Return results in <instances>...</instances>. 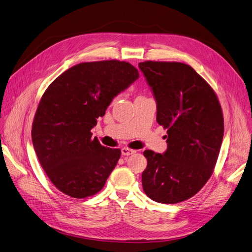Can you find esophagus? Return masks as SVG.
<instances>
[{
	"label": "esophagus",
	"instance_id": "obj_1",
	"mask_svg": "<svg viewBox=\"0 0 252 252\" xmlns=\"http://www.w3.org/2000/svg\"><path fill=\"white\" fill-rule=\"evenodd\" d=\"M121 152H122V156H130V155L135 154V150L124 147V148L121 149Z\"/></svg>",
	"mask_w": 252,
	"mask_h": 252
}]
</instances>
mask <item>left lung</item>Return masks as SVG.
Here are the masks:
<instances>
[{
    "label": "left lung",
    "mask_w": 252,
    "mask_h": 252,
    "mask_svg": "<svg viewBox=\"0 0 252 252\" xmlns=\"http://www.w3.org/2000/svg\"><path fill=\"white\" fill-rule=\"evenodd\" d=\"M157 102V122L167 129L163 154L145 150L142 185L151 200L180 203L199 192L211 177L224 135L215 91L189 65L139 63Z\"/></svg>",
    "instance_id": "obj_1"
}]
</instances>
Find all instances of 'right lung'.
Segmentation results:
<instances>
[{
  "label": "right lung",
  "instance_id": "add662e5",
  "mask_svg": "<svg viewBox=\"0 0 252 252\" xmlns=\"http://www.w3.org/2000/svg\"><path fill=\"white\" fill-rule=\"evenodd\" d=\"M127 62L75 65L45 91L32 124V144L43 169L60 191L83 199L104 187L121 157L103 146L91 129L112 100L139 79Z\"/></svg>",
  "mask_w": 252,
  "mask_h": 252
}]
</instances>
